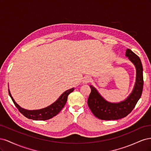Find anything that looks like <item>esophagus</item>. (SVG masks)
<instances>
[{"mask_svg": "<svg viewBox=\"0 0 151 151\" xmlns=\"http://www.w3.org/2000/svg\"><path fill=\"white\" fill-rule=\"evenodd\" d=\"M91 81V78L89 76L84 77L83 79V84H88Z\"/></svg>", "mask_w": 151, "mask_h": 151, "instance_id": "esophagus-1", "label": "esophagus"}]
</instances>
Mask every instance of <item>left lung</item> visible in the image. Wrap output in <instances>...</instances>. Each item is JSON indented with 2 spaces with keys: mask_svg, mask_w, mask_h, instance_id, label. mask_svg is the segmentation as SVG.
I'll return each mask as SVG.
<instances>
[{
  "mask_svg": "<svg viewBox=\"0 0 151 151\" xmlns=\"http://www.w3.org/2000/svg\"><path fill=\"white\" fill-rule=\"evenodd\" d=\"M125 55L136 68V81L134 88L126 99L116 103L108 102L101 96L94 87L90 86L91 91L88 99V104L94 115L99 119L114 120L127 116L133 110L141 97L144 85L143 68L141 60L130 49L126 50Z\"/></svg>",
  "mask_w": 151,
  "mask_h": 151,
  "instance_id": "obj_1",
  "label": "left lung"
}]
</instances>
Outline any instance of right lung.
Returning <instances> with one entry per match:
<instances>
[{
    "mask_svg": "<svg viewBox=\"0 0 151 151\" xmlns=\"http://www.w3.org/2000/svg\"><path fill=\"white\" fill-rule=\"evenodd\" d=\"M74 90V88L67 90L58 98L55 102H54L53 104L46 108L36 109V110H28V109L21 108L13 99L9 89V94L10 97L11 98L14 104H15V106L18 109V110L24 116L33 120H47L56 116L62 110V109L64 107L67 101L68 94L72 93Z\"/></svg>",
    "mask_w": 151,
    "mask_h": 151,
    "instance_id": "add662e5",
    "label": "right lung"
}]
</instances>
